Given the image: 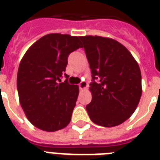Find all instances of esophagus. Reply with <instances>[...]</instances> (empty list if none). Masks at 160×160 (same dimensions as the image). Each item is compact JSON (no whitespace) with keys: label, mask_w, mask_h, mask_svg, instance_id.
I'll list each match as a JSON object with an SVG mask.
<instances>
[{"label":"esophagus","mask_w":160,"mask_h":160,"mask_svg":"<svg viewBox=\"0 0 160 160\" xmlns=\"http://www.w3.org/2000/svg\"><path fill=\"white\" fill-rule=\"evenodd\" d=\"M79 87H80V90H83V89H85V88L87 87V83L85 82V81H81V82L79 84Z\"/></svg>","instance_id":"1"}]
</instances>
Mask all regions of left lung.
I'll use <instances>...</instances> for the list:
<instances>
[{
	"label": "left lung",
	"instance_id": "8db88e82",
	"mask_svg": "<svg viewBox=\"0 0 160 160\" xmlns=\"http://www.w3.org/2000/svg\"><path fill=\"white\" fill-rule=\"evenodd\" d=\"M92 74L90 119L104 127L124 123L136 109L142 95L141 72L131 53L115 40L80 36Z\"/></svg>",
	"mask_w": 160,
	"mask_h": 160
}]
</instances>
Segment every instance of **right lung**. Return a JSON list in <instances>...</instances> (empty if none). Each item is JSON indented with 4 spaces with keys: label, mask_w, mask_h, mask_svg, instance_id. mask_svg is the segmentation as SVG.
Wrapping results in <instances>:
<instances>
[{
    "label": "right lung",
    "mask_w": 160,
    "mask_h": 160,
    "mask_svg": "<svg viewBox=\"0 0 160 160\" xmlns=\"http://www.w3.org/2000/svg\"><path fill=\"white\" fill-rule=\"evenodd\" d=\"M79 48H82L80 37L48 34L24 55L17 73L19 100L27 119L36 128L53 132L70 122L79 87L68 83L65 71L69 55ZM64 74L67 80L60 83Z\"/></svg>",
    "instance_id": "1"
}]
</instances>
